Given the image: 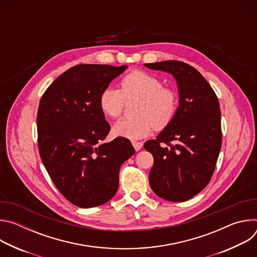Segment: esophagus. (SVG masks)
I'll list each match as a JSON object with an SVG mask.
<instances>
[{
  "label": "esophagus",
  "mask_w": 257,
  "mask_h": 257,
  "mask_svg": "<svg viewBox=\"0 0 257 257\" xmlns=\"http://www.w3.org/2000/svg\"><path fill=\"white\" fill-rule=\"evenodd\" d=\"M132 145L134 146L135 151H136V152H138V151H140V150L142 149L143 143H142V142H138V141H132Z\"/></svg>",
  "instance_id": "obj_1"
}]
</instances>
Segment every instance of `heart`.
<instances>
[{"mask_svg": "<svg viewBox=\"0 0 257 257\" xmlns=\"http://www.w3.org/2000/svg\"><path fill=\"white\" fill-rule=\"evenodd\" d=\"M121 90L105 87L99 95V107L108 118L116 119L125 105V99L140 98L136 119H121L113 127L116 136L132 140L140 139L157 130L166 128L174 119L178 96L174 89L163 86L160 78L145 71L135 70L120 82Z\"/></svg>", "mask_w": 257, "mask_h": 257, "instance_id": "obj_1", "label": "heart"}]
</instances>
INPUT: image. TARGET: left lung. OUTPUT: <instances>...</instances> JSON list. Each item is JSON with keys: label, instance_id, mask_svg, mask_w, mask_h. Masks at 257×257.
I'll use <instances>...</instances> for the list:
<instances>
[{"label": "left lung", "instance_id": "1", "mask_svg": "<svg viewBox=\"0 0 257 257\" xmlns=\"http://www.w3.org/2000/svg\"><path fill=\"white\" fill-rule=\"evenodd\" d=\"M144 66L170 73L179 90L174 119L156 139L144 143L154 156L150 184L165 200L186 201L205 188L213 174L222 146L219 102L204 77L184 62Z\"/></svg>", "mask_w": 257, "mask_h": 257}]
</instances>
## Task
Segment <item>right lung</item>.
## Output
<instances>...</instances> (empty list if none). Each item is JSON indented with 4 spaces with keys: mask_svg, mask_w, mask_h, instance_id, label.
I'll list each match as a JSON object with an SVG mask.
<instances>
[{
    "mask_svg": "<svg viewBox=\"0 0 257 257\" xmlns=\"http://www.w3.org/2000/svg\"><path fill=\"white\" fill-rule=\"evenodd\" d=\"M127 68L76 65L42 96L36 118L41 159L58 190L78 207L98 206L113 198L120 168L135 153L124 137L102 143L111 127L99 107V95Z\"/></svg>",
    "mask_w": 257,
    "mask_h": 257,
    "instance_id": "add662e5",
    "label": "right lung"
}]
</instances>
